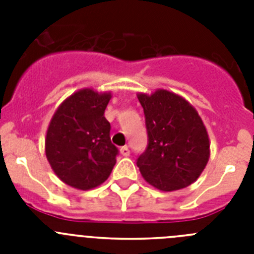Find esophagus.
Returning <instances> with one entry per match:
<instances>
[{"mask_svg": "<svg viewBox=\"0 0 254 254\" xmlns=\"http://www.w3.org/2000/svg\"><path fill=\"white\" fill-rule=\"evenodd\" d=\"M129 149L127 146H123V147H121V154L123 155V156H128L129 155Z\"/></svg>", "mask_w": 254, "mask_h": 254, "instance_id": "obj_1", "label": "esophagus"}]
</instances>
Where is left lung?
Instances as JSON below:
<instances>
[{
    "label": "left lung",
    "instance_id": "8db88e82",
    "mask_svg": "<svg viewBox=\"0 0 254 254\" xmlns=\"http://www.w3.org/2000/svg\"><path fill=\"white\" fill-rule=\"evenodd\" d=\"M137 98L147 132V146L137 158L145 181L167 192L192 185L210 156L207 132L196 109L167 90Z\"/></svg>",
    "mask_w": 254,
    "mask_h": 254
}]
</instances>
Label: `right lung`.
<instances>
[{
	"instance_id": "add662e5",
	"label": "right lung",
	"mask_w": 254,
	"mask_h": 254,
	"mask_svg": "<svg viewBox=\"0 0 254 254\" xmlns=\"http://www.w3.org/2000/svg\"><path fill=\"white\" fill-rule=\"evenodd\" d=\"M111 94L84 89L64 100L49 123L46 155L58 178L77 190L102 185L112 173L118 149L111 141L104 112Z\"/></svg>"
}]
</instances>
